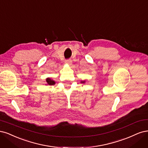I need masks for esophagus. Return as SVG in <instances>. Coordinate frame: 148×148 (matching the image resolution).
I'll return each mask as SVG.
<instances>
[{
	"label": "esophagus",
	"instance_id": "obj_1",
	"mask_svg": "<svg viewBox=\"0 0 148 148\" xmlns=\"http://www.w3.org/2000/svg\"><path fill=\"white\" fill-rule=\"evenodd\" d=\"M65 63L68 64H71V63H72V61L71 60H66L65 61Z\"/></svg>",
	"mask_w": 148,
	"mask_h": 148
}]
</instances>
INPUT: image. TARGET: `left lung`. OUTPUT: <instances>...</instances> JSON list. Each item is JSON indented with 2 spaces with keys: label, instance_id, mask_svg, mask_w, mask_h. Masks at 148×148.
<instances>
[{
  "label": "left lung",
  "instance_id": "obj_1",
  "mask_svg": "<svg viewBox=\"0 0 148 148\" xmlns=\"http://www.w3.org/2000/svg\"><path fill=\"white\" fill-rule=\"evenodd\" d=\"M81 83H85V81H81Z\"/></svg>",
  "mask_w": 148,
  "mask_h": 148
}]
</instances>
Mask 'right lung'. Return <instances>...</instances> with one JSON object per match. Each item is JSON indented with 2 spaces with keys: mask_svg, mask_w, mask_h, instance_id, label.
Masks as SVG:
<instances>
[{
  "mask_svg": "<svg viewBox=\"0 0 148 148\" xmlns=\"http://www.w3.org/2000/svg\"><path fill=\"white\" fill-rule=\"evenodd\" d=\"M46 82L47 83V85H53L55 84V81L51 80L50 78H47Z\"/></svg>",
  "mask_w": 148,
  "mask_h": 148,
  "instance_id": "right-lung-1",
  "label": "right lung"
}]
</instances>
